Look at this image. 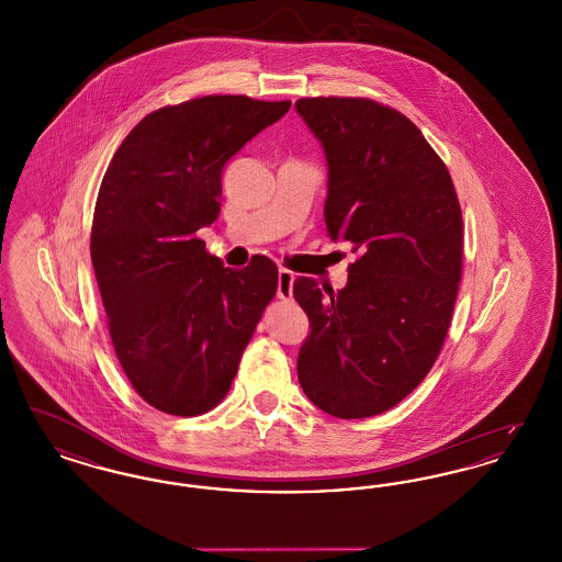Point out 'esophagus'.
<instances>
[{
  "instance_id": "34e87169",
  "label": "esophagus",
  "mask_w": 562,
  "mask_h": 562,
  "mask_svg": "<svg viewBox=\"0 0 562 562\" xmlns=\"http://www.w3.org/2000/svg\"><path fill=\"white\" fill-rule=\"evenodd\" d=\"M293 271H289V269L278 271V296L280 299H291L293 296Z\"/></svg>"
}]
</instances>
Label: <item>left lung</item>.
<instances>
[{"mask_svg":"<svg viewBox=\"0 0 562 562\" xmlns=\"http://www.w3.org/2000/svg\"><path fill=\"white\" fill-rule=\"evenodd\" d=\"M328 166L324 221L358 261L341 291L296 278L310 318L296 374L339 419L385 413L429 373L461 280L463 225L447 166L422 131L371 99H299Z\"/></svg>","mask_w":562,"mask_h":562,"instance_id":"1","label":"left lung"}]
</instances>
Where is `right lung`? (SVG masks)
I'll return each mask as SVG.
<instances>
[{"label": "right lung", "mask_w": 562, "mask_h": 562, "mask_svg": "<svg viewBox=\"0 0 562 562\" xmlns=\"http://www.w3.org/2000/svg\"><path fill=\"white\" fill-rule=\"evenodd\" d=\"M291 101L202 97L143 117L99 189L90 257L109 335L136 394L168 415L211 411L276 294L266 257L225 268L195 234L221 213V172Z\"/></svg>", "instance_id": "add662e5"}]
</instances>
